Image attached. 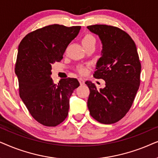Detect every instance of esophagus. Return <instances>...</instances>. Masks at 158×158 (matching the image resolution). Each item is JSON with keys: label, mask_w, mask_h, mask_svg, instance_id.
Wrapping results in <instances>:
<instances>
[{"label": "esophagus", "mask_w": 158, "mask_h": 158, "mask_svg": "<svg viewBox=\"0 0 158 158\" xmlns=\"http://www.w3.org/2000/svg\"><path fill=\"white\" fill-rule=\"evenodd\" d=\"M79 83H80L81 85H82L85 84V80H84L82 78H79Z\"/></svg>", "instance_id": "34e87169"}]
</instances>
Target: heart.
Segmentation results:
<instances>
[{
	"mask_svg": "<svg viewBox=\"0 0 158 158\" xmlns=\"http://www.w3.org/2000/svg\"><path fill=\"white\" fill-rule=\"evenodd\" d=\"M96 40L95 38L93 35L91 34H86L85 36L83 37L82 40H81V43H82L83 47H87L89 45H95ZM87 67L85 66H81L78 69V71L80 73H85L87 72Z\"/></svg>",
	"mask_w": 158,
	"mask_h": 158,
	"instance_id": "b5f03b06",
	"label": "heart"
}]
</instances>
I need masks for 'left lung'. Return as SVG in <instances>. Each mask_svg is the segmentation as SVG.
Masks as SVG:
<instances>
[{"instance_id": "left-lung-1", "label": "left lung", "mask_w": 158, "mask_h": 158, "mask_svg": "<svg viewBox=\"0 0 158 158\" xmlns=\"http://www.w3.org/2000/svg\"><path fill=\"white\" fill-rule=\"evenodd\" d=\"M87 28L103 45L93 76L106 81V87L100 89L86 81L90 91L87 106L94 119L111 124L123 118L133 104L140 85L141 63L135 43L125 31L106 24Z\"/></svg>"}]
</instances>
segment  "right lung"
Masks as SVG:
<instances>
[{
    "instance_id": "obj_1",
    "label": "right lung",
    "mask_w": 158,
    "mask_h": 158,
    "mask_svg": "<svg viewBox=\"0 0 158 158\" xmlns=\"http://www.w3.org/2000/svg\"><path fill=\"white\" fill-rule=\"evenodd\" d=\"M80 29L48 25L27 34L19 45L15 73L20 98L31 116L43 126L56 127L69 114V98L79 82L69 77L55 84L51 65L62 60Z\"/></svg>"
}]
</instances>
